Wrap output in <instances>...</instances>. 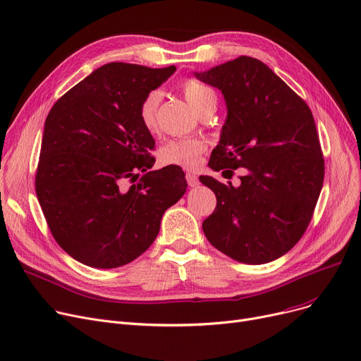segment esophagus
<instances>
[{
    "label": "esophagus",
    "instance_id": "esophagus-1",
    "mask_svg": "<svg viewBox=\"0 0 361 361\" xmlns=\"http://www.w3.org/2000/svg\"><path fill=\"white\" fill-rule=\"evenodd\" d=\"M185 178H187V183H188V185H190V187H196V185L199 184L197 177H196V174H193V173H187V174H185Z\"/></svg>",
    "mask_w": 361,
    "mask_h": 361
}]
</instances>
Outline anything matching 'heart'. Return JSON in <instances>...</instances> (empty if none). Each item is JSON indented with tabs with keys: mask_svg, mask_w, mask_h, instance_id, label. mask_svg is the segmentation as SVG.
<instances>
[{
	"mask_svg": "<svg viewBox=\"0 0 361 361\" xmlns=\"http://www.w3.org/2000/svg\"><path fill=\"white\" fill-rule=\"evenodd\" d=\"M183 97L197 114L207 108L216 106V93L212 87L206 86L197 80H184L181 83ZM161 102L158 90L149 92L140 104L139 116L143 127L149 131L157 128V112ZM206 145L199 137L176 139L165 143L159 150V161L164 165H178L183 168H195L199 164Z\"/></svg>",
	"mask_w": 361,
	"mask_h": 361,
	"instance_id": "b5f03b06",
	"label": "heart"
}]
</instances>
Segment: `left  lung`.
<instances>
[{
  "label": "left lung",
  "instance_id": "1",
  "mask_svg": "<svg viewBox=\"0 0 361 361\" xmlns=\"http://www.w3.org/2000/svg\"><path fill=\"white\" fill-rule=\"evenodd\" d=\"M195 75L219 89L226 105L209 168L247 171L238 187L209 176L199 178L216 196L203 233L215 249L237 262H272L305 234L324 185L325 164L312 111L252 56Z\"/></svg>",
  "mask_w": 361,
  "mask_h": 361
}]
</instances>
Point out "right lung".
<instances>
[{"label":"right lung","instance_id":"1","mask_svg":"<svg viewBox=\"0 0 361 361\" xmlns=\"http://www.w3.org/2000/svg\"><path fill=\"white\" fill-rule=\"evenodd\" d=\"M176 70L105 64L64 93L45 120L36 196L60 247L90 268L139 257L185 193L178 165L150 171L155 140L139 116L146 94ZM126 179L130 189L121 187Z\"/></svg>","mask_w":361,"mask_h":361}]
</instances>
